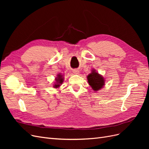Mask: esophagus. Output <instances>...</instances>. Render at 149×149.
<instances>
[{
  "label": "esophagus",
  "mask_w": 149,
  "mask_h": 149,
  "mask_svg": "<svg viewBox=\"0 0 149 149\" xmlns=\"http://www.w3.org/2000/svg\"><path fill=\"white\" fill-rule=\"evenodd\" d=\"M73 73H74V74H78L79 73V70H77V69H74V70H73Z\"/></svg>",
  "instance_id": "1"
}]
</instances>
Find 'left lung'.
<instances>
[{"instance_id":"obj_1","label":"left lung","mask_w":149,"mask_h":149,"mask_svg":"<svg viewBox=\"0 0 149 149\" xmlns=\"http://www.w3.org/2000/svg\"><path fill=\"white\" fill-rule=\"evenodd\" d=\"M87 78L89 84L94 91H99L104 85V79L94 70H93Z\"/></svg>"}]
</instances>
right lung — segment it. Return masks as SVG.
<instances>
[{"label":"right lung","mask_w":149,"mask_h":149,"mask_svg":"<svg viewBox=\"0 0 149 149\" xmlns=\"http://www.w3.org/2000/svg\"><path fill=\"white\" fill-rule=\"evenodd\" d=\"M56 81L57 82L56 84L54 85V87L55 88H58L60 86V84H61L63 82V78H62V76L60 74L58 75V77L56 79Z\"/></svg>","instance_id":"right-lung-1"}]
</instances>
